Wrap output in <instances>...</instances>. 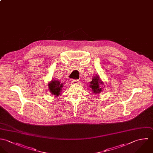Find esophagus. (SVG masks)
<instances>
[{
	"label": "esophagus",
	"instance_id": "esophagus-1",
	"mask_svg": "<svg viewBox=\"0 0 153 153\" xmlns=\"http://www.w3.org/2000/svg\"><path fill=\"white\" fill-rule=\"evenodd\" d=\"M79 82V80L78 79H72L71 80V83H73V84H77Z\"/></svg>",
	"mask_w": 153,
	"mask_h": 153
}]
</instances>
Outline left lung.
Returning a JSON list of instances; mask_svg holds the SVG:
<instances>
[{
	"label": "left lung",
	"mask_w": 153,
	"mask_h": 153,
	"mask_svg": "<svg viewBox=\"0 0 153 153\" xmlns=\"http://www.w3.org/2000/svg\"><path fill=\"white\" fill-rule=\"evenodd\" d=\"M91 85H90V88H91L92 89V92L94 93L97 94L99 93L100 92L102 91V88H100V85L103 84V82H102L100 79L99 76H94L93 79H92V82H90Z\"/></svg>",
	"instance_id": "obj_1"
}]
</instances>
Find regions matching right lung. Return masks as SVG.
I'll list each match as a JSON object with an SVG mask.
<instances>
[{
    "label": "right lung",
    "instance_id": "right-lung-1",
    "mask_svg": "<svg viewBox=\"0 0 153 153\" xmlns=\"http://www.w3.org/2000/svg\"><path fill=\"white\" fill-rule=\"evenodd\" d=\"M62 85V83H60L59 81L53 80L50 83L48 84V88L51 94L57 96L60 94Z\"/></svg>",
    "mask_w": 153,
    "mask_h": 153
}]
</instances>
